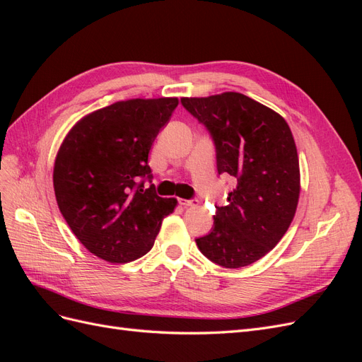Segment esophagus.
Segmentation results:
<instances>
[{"mask_svg":"<svg viewBox=\"0 0 362 362\" xmlns=\"http://www.w3.org/2000/svg\"><path fill=\"white\" fill-rule=\"evenodd\" d=\"M178 204H180L181 206H192V205H194V201H190V199H182V198H180V199H178Z\"/></svg>","mask_w":362,"mask_h":362,"instance_id":"obj_1","label":"esophagus"}]
</instances>
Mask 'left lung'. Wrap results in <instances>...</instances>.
<instances>
[{
	"label": "left lung",
	"mask_w": 362,
	"mask_h": 362,
	"mask_svg": "<svg viewBox=\"0 0 362 362\" xmlns=\"http://www.w3.org/2000/svg\"><path fill=\"white\" fill-rule=\"evenodd\" d=\"M216 146L217 172L235 180L211 231L196 238L202 255L226 269L252 264L287 233L299 201V158L288 124L252 98L226 92L181 98Z\"/></svg>",
	"instance_id": "left-lung-1"
}]
</instances>
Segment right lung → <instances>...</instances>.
<instances>
[{"mask_svg":"<svg viewBox=\"0 0 362 362\" xmlns=\"http://www.w3.org/2000/svg\"><path fill=\"white\" fill-rule=\"evenodd\" d=\"M177 105V98L115 103L84 116L63 140L54 192L64 221L93 255L122 264L154 246L177 199L157 194L148 156Z\"/></svg>","mask_w":362,"mask_h":362,"instance_id":"1","label":"right lung"}]
</instances>
